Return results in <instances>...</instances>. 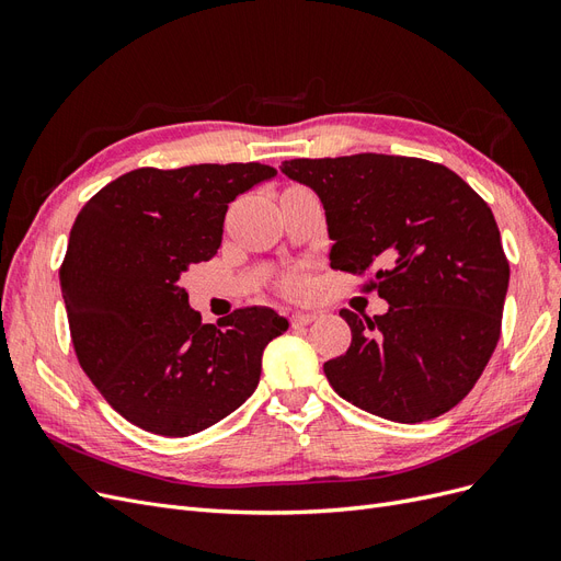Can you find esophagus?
Listing matches in <instances>:
<instances>
[{
  "label": "esophagus",
  "instance_id": "esophagus-1",
  "mask_svg": "<svg viewBox=\"0 0 561 561\" xmlns=\"http://www.w3.org/2000/svg\"><path fill=\"white\" fill-rule=\"evenodd\" d=\"M318 316L316 313H304V311H295L293 313V328H304V325H309V322H313Z\"/></svg>",
  "mask_w": 561,
  "mask_h": 561
}]
</instances>
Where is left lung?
<instances>
[{
  "mask_svg": "<svg viewBox=\"0 0 561 561\" xmlns=\"http://www.w3.org/2000/svg\"><path fill=\"white\" fill-rule=\"evenodd\" d=\"M280 171L325 208L330 266L375 271L388 311H339L351 346L325 363L339 396L398 423L449 412L478 383L501 336L511 264L494 213L443 163L353 154Z\"/></svg>",
  "mask_w": 561,
  "mask_h": 561,
  "instance_id": "left-lung-1",
  "label": "left lung"
}]
</instances>
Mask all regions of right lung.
Here are the masks:
<instances>
[{
    "instance_id": "obj_1",
    "label": "right lung",
    "mask_w": 561,
    "mask_h": 561,
    "mask_svg": "<svg viewBox=\"0 0 561 561\" xmlns=\"http://www.w3.org/2000/svg\"><path fill=\"white\" fill-rule=\"evenodd\" d=\"M276 178L264 163L138 168L75 219L60 290L81 369L126 421L186 437L254 393L262 353L287 330L274 309H236L206 325L180 276L222 243L229 203Z\"/></svg>"
}]
</instances>
